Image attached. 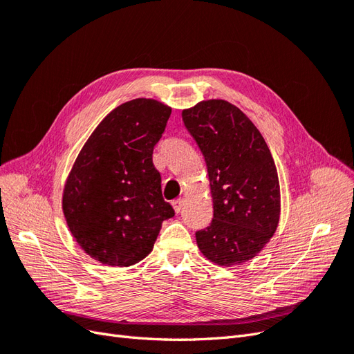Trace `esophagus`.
Segmentation results:
<instances>
[{
    "mask_svg": "<svg viewBox=\"0 0 354 354\" xmlns=\"http://www.w3.org/2000/svg\"><path fill=\"white\" fill-rule=\"evenodd\" d=\"M183 205H185V199L178 198V199H174V201H173V208H174V211H176L177 214L181 211V208H183Z\"/></svg>",
    "mask_w": 354,
    "mask_h": 354,
    "instance_id": "34e87169",
    "label": "esophagus"
}]
</instances>
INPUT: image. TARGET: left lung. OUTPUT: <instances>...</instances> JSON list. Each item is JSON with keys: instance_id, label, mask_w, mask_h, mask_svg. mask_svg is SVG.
<instances>
[{"instance_id": "left-lung-1", "label": "left lung", "mask_w": 354, "mask_h": 354, "mask_svg": "<svg viewBox=\"0 0 354 354\" xmlns=\"http://www.w3.org/2000/svg\"><path fill=\"white\" fill-rule=\"evenodd\" d=\"M205 158L214 216L196 232L201 252L218 266L248 261L274 234L281 187L270 149L236 106L203 100L181 112Z\"/></svg>"}]
</instances>
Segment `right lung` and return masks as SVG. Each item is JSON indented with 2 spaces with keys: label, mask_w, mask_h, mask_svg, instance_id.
Here are the masks:
<instances>
[{
  "label": "right lung",
  "mask_w": 354,
  "mask_h": 354,
  "mask_svg": "<svg viewBox=\"0 0 354 354\" xmlns=\"http://www.w3.org/2000/svg\"><path fill=\"white\" fill-rule=\"evenodd\" d=\"M171 108L153 99L118 106L82 146L63 189L72 236L91 259L128 267L151 254L174 209L162 198L153 147Z\"/></svg>",
  "instance_id": "right-lung-1"
}]
</instances>
